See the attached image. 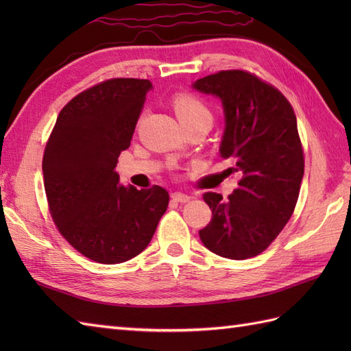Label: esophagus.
Listing matches in <instances>:
<instances>
[{
    "mask_svg": "<svg viewBox=\"0 0 351 351\" xmlns=\"http://www.w3.org/2000/svg\"><path fill=\"white\" fill-rule=\"evenodd\" d=\"M171 199H173L175 202L185 204V202H190L191 196H189V195H184V193H171Z\"/></svg>",
    "mask_w": 351,
    "mask_h": 351,
    "instance_id": "obj_1",
    "label": "esophagus"
}]
</instances>
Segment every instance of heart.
I'll use <instances>...</instances> for the list:
<instances>
[{"mask_svg": "<svg viewBox=\"0 0 351 351\" xmlns=\"http://www.w3.org/2000/svg\"><path fill=\"white\" fill-rule=\"evenodd\" d=\"M171 104H173L175 113L180 117V121L182 122L185 128L195 123L213 122V113L210 107H208L205 101L200 99L196 95L189 92L175 93Z\"/></svg>", "mask_w": 351, "mask_h": 351, "instance_id": "obj_1", "label": "heart"}]
</instances>
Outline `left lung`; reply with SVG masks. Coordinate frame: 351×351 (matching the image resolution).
Here are the masks:
<instances>
[{
	"label": "left lung",
	"mask_w": 351,
	"mask_h": 351,
	"mask_svg": "<svg viewBox=\"0 0 351 351\" xmlns=\"http://www.w3.org/2000/svg\"><path fill=\"white\" fill-rule=\"evenodd\" d=\"M193 87L221 99L220 155L234 161L228 173L240 175L228 200L205 193L213 219L199 237L215 255L253 258L276 240L299 199L304 156L294 110L280 90L247 71H220Z\"/></svg>",
	"instance_id": "left-lung-1"
}]
</instances>
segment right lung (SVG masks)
Here are the masks:
<instances>
[{
	"mask_svg": "<svg viewBox=\"0 0 351 351\" xmlns=\"http://www.w3.org/2000/svg\"><path fill=\"white\" fill-rule=\"evenodd\" d=\"M151 87L149 80L111 78L78 93L62 108L45 146L51 217L64 240L95 263L137 256L167 210L162 187H123L114 170Z\"/></svg>",
	"mask_w": 351,
	"mask_h": 351,
	"instance_id": "add662e5",
	"label": "right lung"
}]
</instances>
